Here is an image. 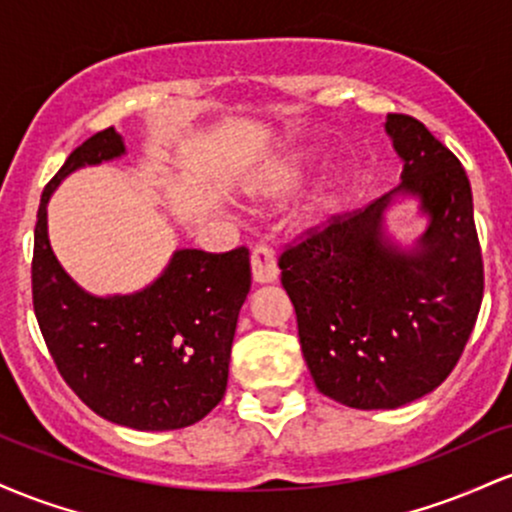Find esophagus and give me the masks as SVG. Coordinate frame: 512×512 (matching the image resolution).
<instances>
[{"label": "esophagus", "mask_w": 512, "mask_h": 512, "mask_svg": "<svg viewBox=\"0 0 512 512\" xmlns=\"http://www.w3.org/2000/svg\"><path fill=\"white\" fill-rule=\"evenodd\" d=\"M252 264V279L255 284H274L276 276H279V269H276L274 250L267 248V245H257L250 255Z\"/></svg>", "instance_id": "obj_1"}]
</instances>
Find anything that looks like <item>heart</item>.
Wrapping results in <instances>:
<instances>
[{"label":"heart","instance_id":"b5f03b06","mask_svg":"<svg viewBox=\"0 0 512 512\" xmlns=\"http://www.w3.org/2000/svg\"><path fill=\"white\" fill-rule=\"evenodd\" d=\"M296 180H298L296 175H286V178L264 185L257 195L276 202V199L289 195V192L293 190V185H296ZM332 207H334V190L332 187H322V190H317L315 195H310L308 202H305L301 211H298V223H301L303 228L320 226V223L330 216Z\"/></svg>","mask_w":512,"mask_h":512}]
</instances>
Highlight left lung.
<instances>
[{
	"instance_id": "obj_1",
	"label": "left lung",
	"mask_w": 512,
	"mask_h": 512,
	"mask_svg": "<svg viewBox=\"0 0 512 512\" xmlns=\"http://www.w3.org/2000/svg\"><path fill=\"white\" fill-rule=\"evenodd\" d=\"M402 182L363 211L310 228L281 255L317 390L354 409H397L428 395L460 361L484 296L472 187L419 120L385 122ZM395 196L420 202L427 231L404 249L384 233Z\"/></svg>"
}]
</instances>
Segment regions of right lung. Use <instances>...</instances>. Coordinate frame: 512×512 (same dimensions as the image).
<instances>
[{
    "instance_id": "add662e5",
    "label": "right lung",
    "mask_w": 512,
    "mask_h": 512,
    "mask_svg": "<svg viewBox=\"0 0 512 512\" xmlns=\"http://www.w3.org/2000/svg\"><path fill=\"white\" fill-rule=\"evenodd\" d=\"M113 127L69 154L40 197L33 308L52 361L88 409L117 426L173 431L221 402L238 313L250 291V252L175 250L142 291L93 296L62 269L48 238V202L84 166L125 156Z\"/></svg>"
}]
</instances>
